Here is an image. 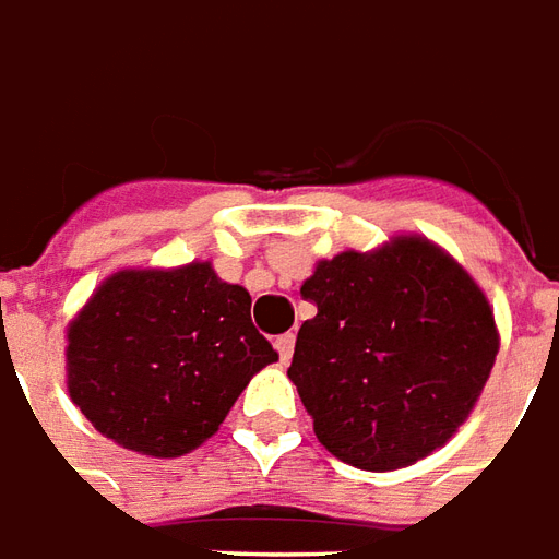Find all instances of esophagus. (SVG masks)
Instances as JSON below:
<instances>
[{
	"instance_id": "esophagus-1",
	"label": "esophagus",
	"mask_w": 559,
	"mask_h": 559,
	"mask_svg": "<svg viewBox=\"0 0 559 559\" xmlns=\"http://www.w3.org/2000/svg\"><path fill=\"white\" fill-rule=\"evenodd\" d=\"M276 352H280V361H292V352H295V334H280L276 336Z\"/></svg>"
}]
</instances>
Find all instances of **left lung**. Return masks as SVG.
I'll return each instance as SVG.
<instances>
[{"instance_id": "left-lung-1", "label": "left lung", "mask_w": 559, "mask_h": 559, "mask_svg": "<svg viewBox=\"0 0 559 559\" xmlns=\"http://www.w3.org/2000/svg\"><path fill=\"white\" fill-rule=\"evenodd\" d=\"M288 379L324 449L358 469H400L445 445L497 358L493 312L457 261L421 237L319 261L300 286Z\"/></svg>"}]
</instances>
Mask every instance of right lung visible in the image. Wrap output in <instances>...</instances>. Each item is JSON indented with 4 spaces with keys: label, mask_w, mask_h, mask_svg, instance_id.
Returning <instances> with one entry per match:
<instances>
[{
    "label": "right lung",
    "mask_w": 559,
    "mask_h": 559,
    "mask_svg": "<svg viewBox=\"0 0 559 559\" xmlns=\"http://www.w3.org/2000/svg\"><path fill=\"white\" fill-rule=\"evenodd\" d=\"M252 298L210 264L122 271L69 328V391L122 449L180 457L213 437L276 352L255 331Z\"/></svg>",
    "instance_id": "right-lung-1"
}]
</instances>
